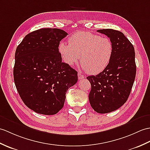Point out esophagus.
Segmentation results:
<instances>
[{
	"mask_svg": "<svg viewBox=\"0 0 150 150\" xmlns=\"http://www.w3.org/2000/svg\"><path fill=\"white\" fill-rule=\"evenodd\" d=\"M78 79L79 80H81V79H83L85 78V76L83 75H82L81 74H80V73H78Z\"/></svg>",
	"mask_w": 150,
	"mask_h": 150,
	"instance_id": "obj_1",
	"label": "esophagus"
}]
</instances>
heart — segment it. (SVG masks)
<instances>
[{
  "mask_svg": "<svg viewBox=\"0 0 150 150\" xmlns=\"http://www.w3.org/2000/svg\"><path fill=\"white\" fill-rule=\"evenodd\" d=\"M68 41L69 44L61 42L59 45L62 61L73 67L80 59L82 68L89 74L103 71L113 56L114 46L108 38L81 31L71 35Z\"/></svg>",
  "mask_w": 150,
  "mask_h": 150,
  "instance_id": "heart-1",
  "label": "heart"
}]
</instances>
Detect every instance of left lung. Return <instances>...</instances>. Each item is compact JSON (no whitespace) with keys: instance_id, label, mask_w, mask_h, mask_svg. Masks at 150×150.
<instances>
[{"instance_id":"1","label":"left lung","mask_w":150,"mask_h":150,"mask_svg":"<svg viewBox=\"0 0 150 150\" xmlns=\"http://www.w3.org/2000/svg\"><path fill=\"white\" fill-rule=\"evenodd\" d=\"M112 42L114 54L108 67L96 76L87 77L91 83L89 100L96 112H112L127 102L136 74L133 45L119 30L100 29Z\"/></svg>"}]
</instances>
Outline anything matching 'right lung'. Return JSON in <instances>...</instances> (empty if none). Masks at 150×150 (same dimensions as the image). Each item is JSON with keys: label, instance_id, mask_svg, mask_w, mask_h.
Returning a JSON list of instances; mask_svg holds the SVG:
<instances>
[{"label": "right lung", "instance_id": "1", "mask_svg": "<svg viewBox=\"0 0 150 150\" xmlns=\"http://www.w3.org/2000/svg\"><path fill=\"white\" fill-rule=\"evenodd\" d=\"M68 35L59 29L44 28L28 34L15 52L14 81L21 99L35 112L57 114L67 90L78 81L77 72L62 62L60 41Z\"/></svg>", "mask_w": 150, "mask_h": 150}]
</instances>
